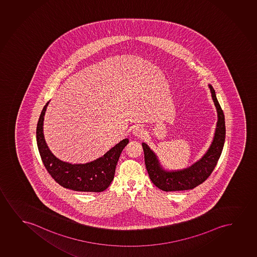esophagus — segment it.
<instances>
[{
	"label": "esophagus",
	"instance_id": "esophagus-1",
	"mask_svg": "<svg viewBox=\"0 0 257 257\" xmlns=\"http://www.w3.org/2000/svg\"><path fill=\"white\" fill-rule=\"evenodd\" d=\"M133 134L136 137L141 138L145 134V131L143 128L140 126H134L133 129Z\"/></svg>",
	"mask_w": 257,
	"mask_h": 257
}]
</instances>
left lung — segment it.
Masks as SVG:
<instances>
[{
  "label": "left lung",
  "mask_w": 257,
  "mask_h": 257,
  "mask_svg": "<svg viewBox=\"0 0 257 257\" xmlns=\"http://www.w3.org/2000/svg\"><path fill=\"white\" fill-rule=\"evenodd\" d=\"M211 96L217 111L216 128L214 131L213 141L206 154L190 167L180 170H167L160 163L159 158L154 151L146 143H142L145 163L152 182L162 191L190 190L203 183L210 176L216 166L223 149L226 128L223 110L217 100L215 90L208 84Z\"/></svg>",
  "instance_id": "left-lung-1"
}]
</instances>
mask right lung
Returning <instances> with one entry per match:
<instances>
[{
  "label": "right lung",
  "mask_w": 257,
  "mask_h": 257,
  "mask_svg": "<svg viewBox=\"0 0 257 257\" xmlns=\"http://www.w3.org/2000/svg\"><path fill=\"white\" fill-rule=\"evenodd\" d=\"M41 112L37 127V142L44 167L54 180L62 187L78 192L100 193L110 186L115 175V169L120 154L128 139L121 140L103 156L84 164H72L55 156L46 143L44 134V120L47 106Z\"/></svg>",
  "instance_id": "obj_1"
}]
</instances>
